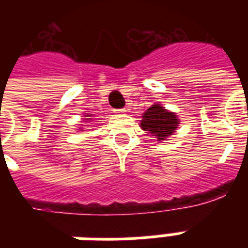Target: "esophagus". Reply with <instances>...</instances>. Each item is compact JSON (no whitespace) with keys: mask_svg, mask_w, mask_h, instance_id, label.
Here are the masks:
<instances>
[{"mask_svg":"<svg viewBox=\"0 0 248 248\" xmlns=\"http://www.w3.org/2000/svg\"><path fill=\"white\" fill-rule=\"evenodd\" d=\"M124 112H126V109H124V108L114 109V113H116V114H124Z\"/></svg>","mask_w":248,"mask_h":248,"instance_id":"obj_1","label":"esophagus"}]
</instances>
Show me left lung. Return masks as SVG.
Listing matches in <instances>:
<instances>
[{"label": "left lung", "instance_id": "1", "mask_svg": "<svg viewBox=\"0 0 248 248\" xmlns=\"http://www.w3.org/2000/svg\"><path fill=\"white\" fill-rule=\"evenodd\" d=\"M177 124L179 120L173 113L166 110L159 104H155L144 113L140 126L158 140H165L167 136L172 135V132H175Z\"/></svg>", "mask_w": 248, "mask_h": 248}]
</instances>
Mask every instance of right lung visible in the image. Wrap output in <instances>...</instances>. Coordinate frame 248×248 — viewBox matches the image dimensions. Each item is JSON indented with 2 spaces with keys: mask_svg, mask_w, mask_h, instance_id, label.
Listing matches in <instances>:
<instances>
[{
  "mask_svg": "<svg viewBox=\"0 0 248 248\" xmlns=\"http://www.w3.org/2000/svg\"><path fill=\"white\" fill-rule=\"evenodd\" d=\"M87 120H90V118H87Z\"/></svg>",
  "mask_w": 248,
  "mask_h": 248,
  "instance_id": "obj_1",
  "label": "right lung"
}]
</instances>
